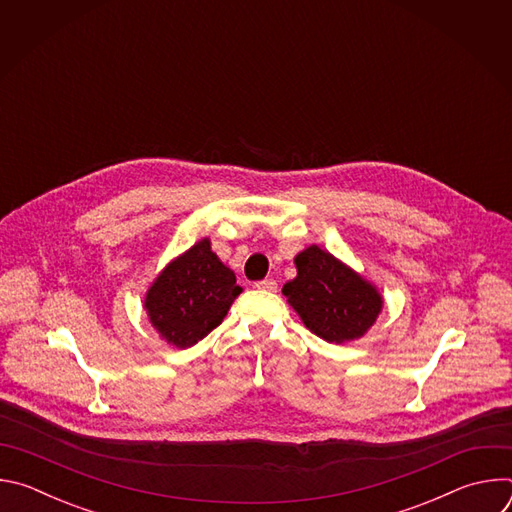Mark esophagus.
Wrapping results in <instances>:
<instances>
[{"mask_svg": "<svg viewBox=\"0 0 512 512\" xmlns=\"http://www.w3.org/2000/svg\"><path fill=\"white\" fill-rule=\"evenodd\" d=\"M255 287H257V289H263V291H275V289H277V283H275V279H261V281L255 283Z\"/></svg>", "mask_w": 512, "mask_h": 512, "instance_id": "34e87169", "label": "esophagus"}]
</instances>
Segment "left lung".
<instances>
[{
  "label": "left lung",
  "mask_w": 512,
  "mask_h": 512,
  "mask_svg": "<svg viewBox=\"0 0 512 512\" xmlns=\"http://www.w3.org/2000/svg\"><path fill=\"white\" fill-rule=\"evenodd\" d=\"M298 275L283 296L308 330L342 344L367 334L383 310L379 289L318 245L296 255Z\"/></svg>",
  "instance_id": "8db88e82"
}]
</instances>
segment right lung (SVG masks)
Listing matches in <instances>:
<instances>
[{
	"label": "right lung",
	"mask_w": 512,
	"mask_h": 512,
	"mask_svg": "<svg viewBox=\"0 0 512 512\" xmlns=\"http://www.w3.org/2000/svg\"><path fill=\"white\" fill-rule=\"evenodd\" d=\"M241 291L235 273L202 239L166 265L145 294L143 308L168 344L188 348L225 320Z\"/></svg>",
	"instance_id": "obj_1"
}]
</instances>
